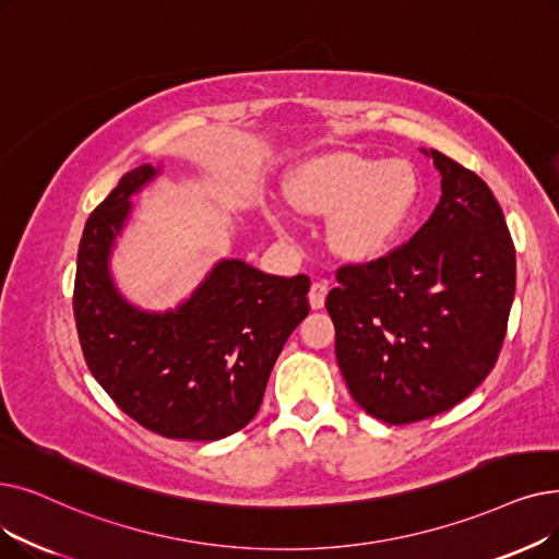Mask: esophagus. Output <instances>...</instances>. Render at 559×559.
I'll use <instances>...</instances> for the list:
<instances>
[{
  "instance_id": "obj_1",
  "label": "esophagus",
  "mask_w": 559,
  "mask_h": 559,
  "mask_svg": "<svg viewBox=\"0 0 559 559\" xmlns=\"http://www.w3.org/2000/svg\"><path fill=\"white\" fill-rule=\"evenodd\" d=\"M326 293H329V287H326V283H322V281H318V283H312V285H310L308 301H310V308H312V310H320V308H324Z\"/></svg>"
}]
</instances>
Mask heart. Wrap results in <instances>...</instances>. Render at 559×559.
Returning a JSON list of instances; mask_svg holds the SVG:
<instances>
[{
  "instance_id": "b5f03b06",
  "label": "heart",
  "mask_w": 559,
  "mask_h": 559,
  "mask_svg": "<svg viewBox=\"0 0 559 559\" xmlns=\"http://www.w3.org/2000/svg\"><path fill=\"white\" fill-rule=\"evenodd\" d=\"M416 168L404 159L377 162L337 153L304 164L287 187L293 207L306 216H330L333 253L354 262L381 258L406 230L418 207ZM281 235L287 226L272 214Z\"/></svg>"
}]
</instances>
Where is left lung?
I'll return each instance as SVG.
<instances>
[{
	"instance_id": "left-lung-1",
	"label": "left lung",
	"mask_w": 559,
	"mask_h": 559,
	"mask_svg": "<svg viewBox=\"0 0 559 559\" xmlns=\"http://www.w3.org/2000/svg\"><path fill=\"white\" fill-rule=\"evenodd\" d=\"M441 201L406 245L340 266L326 297L352 397L388 425L439 416L489 377L516 289L504 214L477 174L423 151Z\"/></svg>"
}]
</instances>
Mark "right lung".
<instances>
[{
  "label": "right lung",
  "mask_w": 559,
  "mask_h": 559,
  "mask_svg": "<svg viewBox=\"0 0 559 559\" xmlns=\"http://www.w3.org/2000/svg\"><path fill=\"white\" fill-rule=\"evenodd\" d=\"M157 174L151 164L132 168L88 216L72 297L80 345L95 381L141 427L166 439L219 441L255 418L285 340L310 310V278L272 276L228 258L176 310L126 301L109 255L130 199Z\"/></svg>",
  "instance_id": "obj_1"
}]
</instances>
